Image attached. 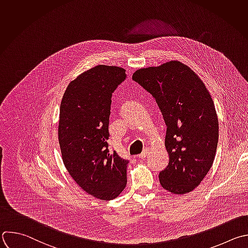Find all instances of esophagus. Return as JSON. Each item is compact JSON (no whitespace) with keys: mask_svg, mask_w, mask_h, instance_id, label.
Wrapping results in <instances>:
<instances>
[{"mask_svg":"<svg viewBox=\"0 0 248 248\" xmlns=\"http://www.w3.org/2000/svg\"><path fill=\"white\" fill-rule=\"evenodd\" d=\"M147 155H148V151H144L142 154L139 155V158L140 159H144L147 156Z\"/></svg>","mask_w":248,"mask_h":248,"instance_id":"esophagus-1","label":"esophagus"}]
</instances>
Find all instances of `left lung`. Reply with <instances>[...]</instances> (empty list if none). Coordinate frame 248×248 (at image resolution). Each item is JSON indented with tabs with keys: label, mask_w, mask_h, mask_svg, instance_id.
Returning a JSON list of instances; mask_svg holds the SVG:
<instances>
[{
	"label": "left lung",
	"mask_w": 248,
	"mask_h": 248,
	"mask_svg": "<svg viewBox=\"0 0 248 248\" xmlns=\"http://www.w3.org/2000/svg\"><path fill=\"white\" fill-rule=\"evenodd\" d=\"M132 79L153 95L168 127L170 162L159 172L161 187L176 195L192 192L208 173L217 149L219 124L209 92L177 60L138 69Z\"/></svg>",
	"instance_id": "8db88e82"
}]
</instances>
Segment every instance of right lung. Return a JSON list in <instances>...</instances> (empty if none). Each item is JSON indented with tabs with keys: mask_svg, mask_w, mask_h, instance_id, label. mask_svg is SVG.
<instances>
[{
	"mask_svg": "<svg viewBox=\"0 0 248 248\" xmlns=\"http://www.w3.org/2000/svg\"><path fill=\"white\" fill-rule=\"evenodd\" d=\"M126 78L117 66L97 65L68 85L60 104L58 140L64 166L88 194L116 199L126 185L128 160L109 151L112 93Z\"/></svg>",
	"mask_w": 248,
	"mask_h": 248,
	"instance_id": "add662e5",
	"label": "right lung"
}]
</instances>
